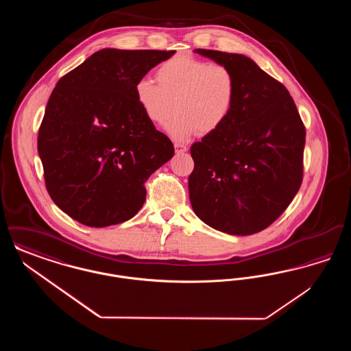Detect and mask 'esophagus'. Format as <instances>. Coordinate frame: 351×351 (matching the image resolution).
Segmentation results:
<instances>
[{
    "mask_svg": "<svg viewBox=\"0 0 351 351\" xmlns=\"http://www.w3.org/2000/svg\"><path fill=\"white\" fill-rule=\"evenodd\" d=\"M175 151H176V154H184V152H186L188 151V147L183 145V143H179V142H175Z\"/></svg>",
    "mask_w": 351,
    "mask_h": 351,
    "instance_id": "obj_1",
    "label": "esophagus"
}]
</instances>
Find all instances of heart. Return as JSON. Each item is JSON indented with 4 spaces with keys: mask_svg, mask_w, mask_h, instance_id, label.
<instances>
[{
    "mask_svg": "<svg viewBox=\"0 0 351 351\" xmlns=\"http://www.w3.org/2000/svg\"><path fill=\"white\" fill-rule=\"evenodd\" d=\"M155 80L139 79L134 86L135 99L156 126L176 112L178 117L168 126L176 138L216 133L233 113L238 84L225 64L179 53L158 66Z\"/></svg>",
    "mask_w": 351,
    "mask_h": 351,
    "instance_id": "b5f03b06",
    "label": "heart"
}]
</instances>
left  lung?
Wrapping results in <instances>:
<instances>
[{
    "instance_id": "left-lung-1",
    "label": "left lung",
    "mask_w": 351,
    "mask_h": 351,
    "mask_svg": "<svg viewBox=\"0 0 351 351\" xmlns=\"http://www.w3.org/2000/svg\"><path fill=\"white\" fill-rule=\"evenodd\" d=\"M196 52L230 68L238 92L226 123L191 147L192 208L219 232H262L300 189L305 126L288 89L250 58L205 49Z\"/></svg>"
}]
</instances>
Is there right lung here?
I'll list each match as a JSON object with an SVG mask.
<instances>
[{"label": "right lung", "mask_w": 351, "mask_h": 351, "mask_svg": "<svg viewBox=\"0 0 351 351\" xmlns=\"http://www.w3.org/2000/svg\"><path fill=\"white\" fill-rule=\"evenodd\" d=\"M175 51L95 52L53 88L38 133L52 201L69 217L105 228L134 217L145 183L175 149L146 118L134 86Z\"/></svg>", "instance_id": "add662e5"}]
</instances>
